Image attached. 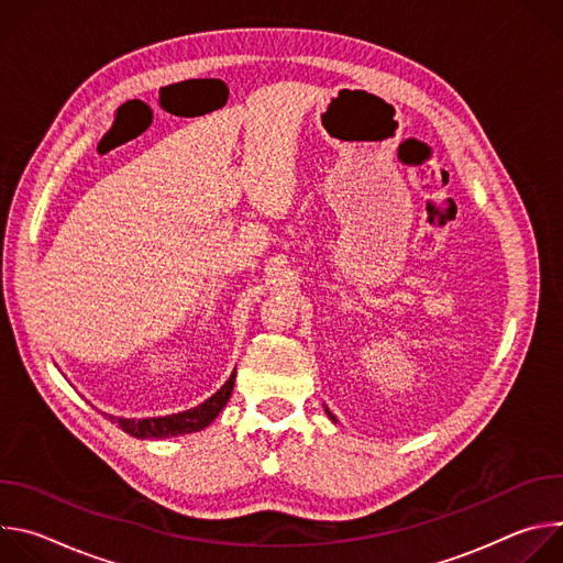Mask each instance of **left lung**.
<instances>
[{
  "label": "left lung",
  "instance_id": "obj_1",
  "mask_svg": "<svg viewBox=\"0 0 563 563\" xmlns=\"http://www.w3.org/2000/svg\"><path fill=\"white\" fill-rule=\"evenodd\" d=\"M325 412H328V417H330V419H332V421H336V417H334V415H332V412H330V410H325Z\"/></svg>",
  "mask_w": 563,
  "mask_h": 563
}]
</instances>
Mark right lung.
<instances>
[{
    "label": "right lung",
    "mask_w": 563,
    "mask_h": 563,
    "mask_svg": "<svg viewBox=\"0 0 563 563\" xmlns=\"http://www.w3.org/2000/svg\"><path fill=\"white\" fill-rule=\"evenodd\" d=\"M233 380H235V369L229 376V380L213 396H209L205 404H200L191 410L178 412V415L153 417V419H122V417H111V415H107V417L111 419V423H115L120 430H124L126 434H131L135 439H169V437H178V434L200 432L227 406V400L233 389Z\"/></svg>",
    "instance_id": "add662e5"
}]
</instances>
